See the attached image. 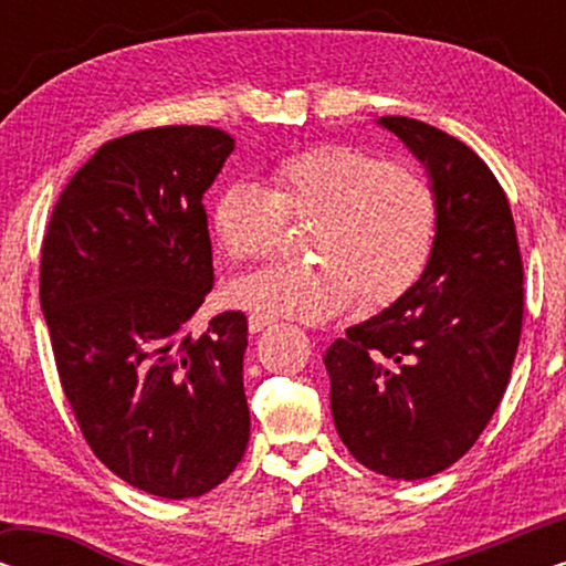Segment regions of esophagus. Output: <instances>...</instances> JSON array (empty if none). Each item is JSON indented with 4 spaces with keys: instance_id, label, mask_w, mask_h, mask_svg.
I'll use <instances>...</instances> for the list:
<instances>
[{
    "instance_id": "obj_1",
    "label": "esophagus",
    "mask_w": 566,
    "mask_h": 566,
    "mask_svg": "<svg viewBox=\"0 0 566 566\" xmlns=\"http://www.w3.org/2000/svg\"><path fill=\"white\" fill-rule=\"evenodd\" d=\"M268 324H273V316H265V314H250V332L254 335V332L265 329Z\"/></svg>"
}]
</instances>
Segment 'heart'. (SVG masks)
I'll use <instances>...</instances> for the list:
<instances>
[{
	"label": "heart",
	"instance_id": "b5f03b06",
	"mask_svg": "<svg viewBox=\"0 0 566 566\" xmlns=\"http://www.w3.org/2000/svg\"><path fill=\"white\" fill-rule=\"evenodd\" d=\"M289 221L314 223L308 254L316 262L239 277L231 298L273 319L319 324L358 296L366 308L405 296L436 252L440 203L424 175L345 144L283 159L273 190L231 180L216 196L213 229L234 262L273 258Z\"/></svg>",
	"mask_w": 566,
	"mask_h": 566
}]
</instances>
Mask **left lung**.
Instances as JSON below:
<instances>
[{
  "mask_svg": "<svg viewBox=\"0 0 566 566\" xmlns=\"http://www.w3.org/2000/svg\"><path fill=\"white\" fill-rule=\"evenodd\" d=\"M440 203L420 281L324 355L347 451L376 474L428 479L482 436L507 389L523 329V260L505 190L459 138L386 115Z\"/></svg>",
  "mask_w": 566,
  "mask_h": 566,
  "instance_id": "8db88e82",
  "label": "left lung"
}]
</instances>
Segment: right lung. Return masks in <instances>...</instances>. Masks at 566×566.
<instances>
[{
  "instance_id": "right-lung-1",
  "label": "right lung",
  "mask_w": 566,
  "mask_h": 566,
  "mask_svg": "<svg viewBox=\"0 0 566 566\" xmlns=\"http://www.w3.org/2000/svg\"><path fill=\"white\" fill-rule=\"evenodd\" d=\"M231 151L211 126L113 138L43 237L41 308L76 424L115 476L167 500L219 486L250 440L247 316L192 324L213 289L203 192Z\"/></svg>"
}]
</instances>
